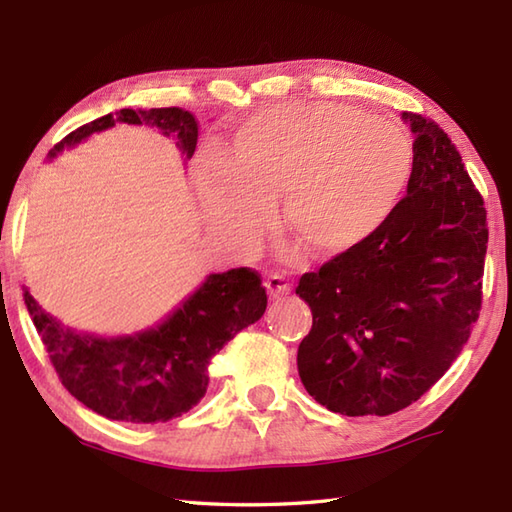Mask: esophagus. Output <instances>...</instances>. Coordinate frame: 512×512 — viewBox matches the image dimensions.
<instances>
[{"instance_id":"obj_1","label":"esophagus","mask_w":512,"mask_h":512,"mask_svg":"<svg viewBox=\"0 0 512 512\" xmlns=\"http://www.w3.org/2000/svg\"><path fill=\"white\" fill-rule=\"evenodd\" d=\"M264 286H266V290H268V297H270V299L284 297V295H288V292L292 290L290 281H288L284 275H279V273H270V275L266 277V281H264Z\"/></svg>"}]
</instances>
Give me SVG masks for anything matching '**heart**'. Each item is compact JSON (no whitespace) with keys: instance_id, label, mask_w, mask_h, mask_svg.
<instances>
[{"instance_id":"obj_1","label":"heart","mask_w":512,"mask_h":512,"mask_svg":"<svg viewBox=\"0 0 512 512\" xmlns=\"http://www.w3.org/2000/svg\"><path fill=\"white\" fill-rule=\"evenodd\" d=\"M235 160L204 154L198 191L224 242L253 246L286 220L317 253L363 242L396 211L413 171L405 129L343 103H292L255 114L235 132Z\"/></svg>"}]
</instances>
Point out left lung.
I'll use <instances>...</instances> for the list:
<instances>
[{
	"label": "left lung",
	"instance_id": "1",
	"mask_svg": "<svg viewBox=\"0 0 512 512\" xmlns=\"http://www.w3.org/2000/svg\"><path fill=\"white\" fill-rule=\"evenodd\" d=\"M407 195L363 242L299 279L312 310L297 367L308 394L343 416H389L429 391L482 308L486 209L447 132L405 112Z\"/></svg>",
	"mask_w": 512,
	"mask_h": 512
}]
</instances>
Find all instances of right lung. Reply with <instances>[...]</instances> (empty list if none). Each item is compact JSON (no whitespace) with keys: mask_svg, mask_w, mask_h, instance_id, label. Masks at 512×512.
<instances>
[{"mask_svg":"<svg viewBox=\"0 0 512 512\" xmlns=\"http://www.w3.org/2000/svg\"><path fill=\"white\" fill-rule=\"evenodd\" d=\"M116 123L160 129L187 158L198 145V121L180 107L118 110L74 129L50 149L54 158L94 132ZM32 323L52 367L70 394L110 420L132 424L169 422L193 409L209 387V363L237 332L262 319L266 288L253 268L206 277L191 297L160 325L132 336L79 334L41 310L24 288Z\"/></svg>","mask_w":512,"mask_h":512,"instance_id":"right-lung-1","label":"right lung"}]
</instances>
